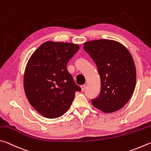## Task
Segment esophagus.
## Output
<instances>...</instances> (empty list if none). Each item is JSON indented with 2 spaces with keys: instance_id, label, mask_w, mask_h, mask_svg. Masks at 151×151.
<instances>
[{
  "instance_id": "esophagus-1",
  "label": "esophagus",
  "mask_w": 151,
  "mask_h": 151,
  "mask_svg": "<svg viewBox=\"0 0 151 151\" xmlns=\"http://www.w3.org/2000/svg\"><path fill=\"white\" fill-rule=\"evenodd\" d=\"M81 91H84L86 90V86L85 85H83V86H81Z\"/></svg>"
}]
</instances>
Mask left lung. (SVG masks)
Wrapping results in <instances>:
<instances>
[{
	"label": "left lung",
	"mask_w": 151,
	"mask_h": 151,
	"mask_svg": "<svg viewBox=\"0 0 151 151\" xmlns=\"http://www.w3.org/2000/svg\"><path fill=\"white\" fill-rule=\"evenodd\" d=\"M83 49L96 64L101 80L100 93L91 104L104 113L119 110L135 88L136 68L130 52L119 42L106 39L87 42Z\"/></svg>",
	"instance_id": "1"
}]
</instances>
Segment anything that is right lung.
<instances>
[{"label": "right lung", "instance_id": "right-lung-1", "mask_svg": "<svg viewBox=\"0 0 151 151\" xmlns=\"http://www.w3.org/2000/svg\"><path fill=\"white\" fill-rule=\"evenodd\" d=\"M80 49L78 44L47 41L29 59L24 76V88L30 105L44 117L55 119L70 107L76 85L67 65Z\"/></svg>", "mask_w": 151, "mask_h": 151}]
</instances>
